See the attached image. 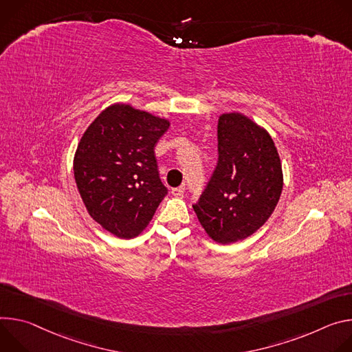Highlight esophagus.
Returning a JSON list of instances; mask_svg holds the SVG:
<instances>
[{
    "label": "esophagus",
    "mask_w": 352,
    "mask_h": 352,
    "mask_svg": "<svg viewBox=\"0 0 352 352\" xmlns=\"http://www.w3.org/2000/svg\"><path fill=\"white\" fill-rule=\"evenodd\" d=\"M183 191H184L183 187H175V188H172V196L182 197L183 196Z\"/></svg>",
    "instance_id": "obj_1"
}]
</instances>
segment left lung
<instances>
[{"mask_svg": "<svg viewBox=\"0 0 352 352\" xmlns=\"http://www.w3.org/2000/svg\"><path fill=\"white\" fill-rule=\"evenodd\" d=\"M217 134L218 165L192 210L212 241L229 245L267 222L281 197L284 175L274 141L248 116L221 114Z\"/></svg>", "mask_w": 352, "mask_h": 352, "instance_id": "1", "label": "left lung"}]
</instances>
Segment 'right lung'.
<instances>
[{
    "label": "right lung",
    "instance_id": "add662e5",
    "mask_svg": "<svg viewBox=\"0 0 352 352\" xmlns=\"http://www.w3.org/2000/svg\"><path fill=\"white\" fill-rule=\"evenodd\" d=\"M170 122L113 103L82 134L74 155V177L88 214L111 235L131 239L151 222L168 194L155 145Z\"/></svg>",
    "mask_w": 352,
    "mask_h": 352
}]
</instances>
